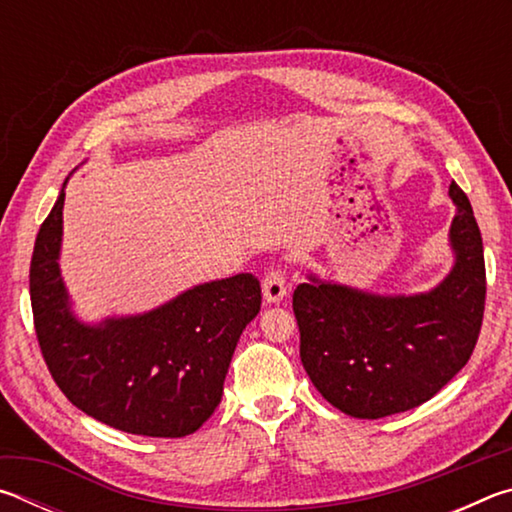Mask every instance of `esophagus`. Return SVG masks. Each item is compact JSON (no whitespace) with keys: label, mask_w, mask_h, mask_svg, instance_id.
Masks as SVG:
<instances>
[{"label":"esophagus","mask_w":512,"mask_h":512,"mask_svg":"<svg viewBox=\"0 0 512 512\" xmlns=\"http://www.w3.org/2000/svg\"><path fill=\"white\" fill-rule=\"evenodd\" d=\"M262 291L268 305H277V302L287 296V277H284L282 268H271V271L266 273L262 282Z\"/></svg>","instance_id":"obj_1"}]
</instances>
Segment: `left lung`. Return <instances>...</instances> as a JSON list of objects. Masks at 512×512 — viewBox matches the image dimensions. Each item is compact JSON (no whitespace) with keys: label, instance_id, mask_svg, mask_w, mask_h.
I'll return each mask as SVG.
<instances>
[{"label":"left lung","instance_id":"8db88e82","mask_svg":"<svg viewBox=\"0 0 512 512\" xmlns=\"http://www.w3.org/2000/svg\"><path fill=\"white\" fill-rule=\"evenodd\" d=\"M449 196L456 205L449 228L456 262L436 289L377 296L309 275L293 291L302 366L318 393L352 418H386L431 400L479 341L481 230L463 189L452 183Z\"/></svg>","mask_w":512,"mask_h":512}]
</instances>
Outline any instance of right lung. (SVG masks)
<instances>
[{
  "label": "right lung",
  "instance_id": "right-lung-1",
  "mask_svg": "<svg viewBox=\"0 0 512 512\" xmlns=\"http://www.w3.org/2000/svg\"><path fill=\"white\" fill-rule=\"evenodd\" d=\"M60 192L40 225L29 289L36 336L51 377L76 409L108 427L151 438H183L210 418L262 289L250 273L198 284L140 316L85 325L69 309L58 255Z\"/></svg>",
  "mask_w": 512,
  "mask_h": 512
}]
</instances>
